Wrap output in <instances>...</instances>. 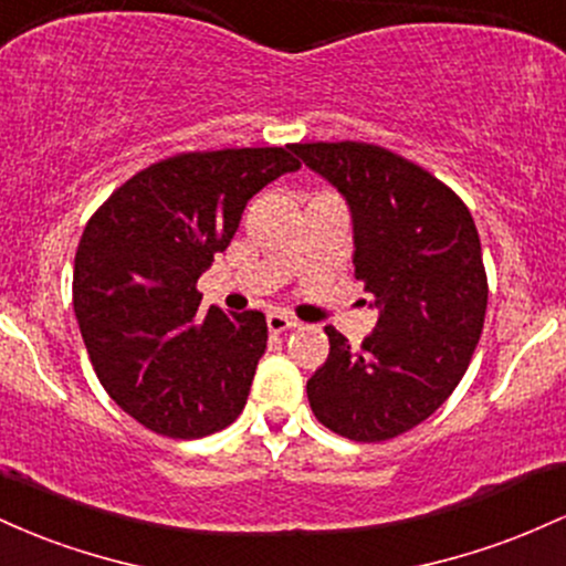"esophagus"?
<instances>
[{
    "instance_id": "esophagus-1",
    "label": "esophagus",
    "mask_w": 566,
    "mask_h": 566,
    "mask_svg": "<svg viewBox=\"0 0 566 566\" xmlns=\"http://www.w3.org/2000/svg\"><path fill=\"white\" fill-rule=\"evenodd\" d=\"M296 326H300V321L291 315H285V313L266 315V328H270L272 334H283V332H289V328H296Z\"/></svg>"
}]
</instances>
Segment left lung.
<instances>
[{
    "mask_svg": "<svg viewBox=\"0 0 566 566\" xmlns=\"http://www.w3.org/2000/svg\"><path fill=\"white\" fill-rule=\"evenodd\" d=\"M353 213V264L379 310L353 350L326 326L328 358L307 379L317 422L387 441L428 420L468 371L486 315L473 216L452 189L396 151L360 142L294 144Z\"/></svg>",
    "mask_w": 566,
    "mask_h": 566,
    "instance_id": "8db88e82",
    "label": "left lung"
}]
</instances>
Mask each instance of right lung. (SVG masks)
<instances>
[{
    "mask_svg": "<svg viewBox=\"0 0 566 566\" xmlns=\"http://www.w3.org/2000/svg\"><path fill=\"white\" fill-rule=\"evenodd\" d=\"M300 170L283 146L184 151L138 170L91 216L74 256V315L109 398L168 438L232 424L266 350L259 310H200L198 277L259 189Z\"/></svg>",
    "mask_w": 566,
    "mask_h": 566,
    "instance_id": "1",
    "label": "right lung"
}]
</instances>
